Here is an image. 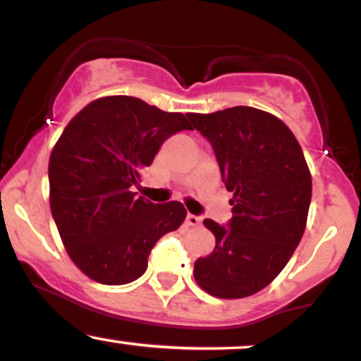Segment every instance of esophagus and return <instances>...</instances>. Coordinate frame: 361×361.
<instances>
[{
    "mask_svg": "<svg viewBox=\"0 0 361 361\" xmlns=\"http://www.w3.org/2000/svg\"><path fill=\"white\" fill-rule=\"evenodd\" d=\"M186 224L192 227H198L202 224V219L198 217V215H193V214H188L186 215Z\"/></svg>",
    "mask_w": 361,
    "mask_h": 361,
    "instance_id": "34e87169",
    "label": "esophagus"
}]
</instances>
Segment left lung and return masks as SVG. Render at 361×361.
I'll use <instances>...</instances> for the list:
<instances>
[{
    "label": "left lung",
    "mask_w": 361,
    "mask_h": 361,
    "mask_svg": "<svg viewBox=\"0 0 361 361\" xmlns=\"http://www.w3.org/2000/svg\"><path fill=\"white\" fill-rule=\"evenodd\" d=\"M186 117L212 144L234 193L227 226L204 221L215 247L195 261V281L219 299L250 297L279 276L304 235L312 197L304 152L280 118L252 106Z\"/></svg>",
    "instance_id": "1"
}]
</instances>
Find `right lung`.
I'll return each instance as SVG.
<instances>
[{"instance_id": "add662e5", "label": "right lung", "mask_w": 361, "mask_h": 361, "mask_svg": "<svg viewBox=\"0 0 361 361\" xmlns=\"http://www.w3.org/2000/svg\"><path fill=\"white\" fill-rule=\"evenodd\" d=\"M180 130H192L183 114L118 94L91 102L61 134L49 159L51 212L69 258L91 280H137L157 239L183 224L180 202L152 204L132 192Z\"/></svg>"}]
</instances>
